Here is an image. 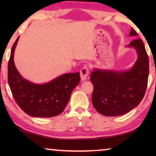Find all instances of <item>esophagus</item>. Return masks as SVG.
<instances>
[{
	"label": "esophagus",
	"instance_id": "obj_1",
	"mask_svg": "<svg viewBox=\"0 0 156 156\" xmlns=\"http://www.w3.org/2000/svg\"><path fill=\"white\" fill-rule=\"evenodd\" d=\"M89 73V68L87 67V66H84L83 68L80 69V78H81V80L84 81L87 78Z\"/></svg>",
	"mask_w": 156,
	"mask_h": 156
}]
</instances>
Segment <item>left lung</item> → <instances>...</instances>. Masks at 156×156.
I'll list each match as a JSON object with an SVG mask.
<instances>
[{"label":"left lung","instance_id":"left-lung-1","mask_svg":"<svg viewBox=\"0 0 156 156\" xmlns=\"http://www.w3.org/2000/svg\"><path fill=\"white\" fill-rule=\"evenodd\" d=\"M138 34L131 28L130 36ZM127 47H134L138 59L128 71L94 69L90 76L94 85L92 103L100 114L118 116L138 106L146 92L149 77V57L140 38L132 41Z\"/></svg>","mask_w":156,"mask_h":156}]
</instances>
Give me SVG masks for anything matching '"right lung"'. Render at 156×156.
Here are the masks:
<instances>
[{
  "mask_svg": "<svg viewBox=\"0 0 156 156\" xmlns=\"http://www.w3.org/2000/svg\"><path fill=\"white\" fill-rule=\"evenodd\" d=\"M19 37L13 44L8 62V83L16 102L23 112L33 117L51 118L60 114L73 89L80 83V73H65L42 84H34L23 78L14 62Z\"/></svg>",
  "mask_w": 156,
  "mask_h": 156,
  "instance_id": "obj_1",
  "label": "right lung"
}]
</instances>
